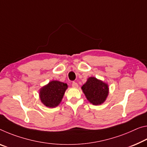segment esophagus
<instances>
[{
	"instance_id": "esophagus-1",
	"label": "esophagus",
	"mask_w": 147,
	"mask_h": 147,
	"mask_svg": "<svg viewBox=\"0 0 147 147\" xmlns=\"http://www.w3.org/2000/svg\"><path fill=\"white\" fill-rule=\"evenodd\" d=\"M72 86H73V87L74 88H78V84L76 83V82H73V83H72Z\"/></svg>"
}]
</instances>
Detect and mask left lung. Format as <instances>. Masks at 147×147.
<instances>
[{
	"instance_id": "obj_1",
	"label": "left lung",
	"mask_w": 147,
	"mask_h": 147,
	"mask_svg": "<svg viewBox=\"0 0 147 147\" xmlns=\"http://www.w3.org/2000/svg\"><path fill=\"white\" fill-rule=\"evenodd\" d=\"M82 90L87 99L94 105L103 103L109 94L108 84L95 77L88 78Z\"/></svg>"
}]
</instances>
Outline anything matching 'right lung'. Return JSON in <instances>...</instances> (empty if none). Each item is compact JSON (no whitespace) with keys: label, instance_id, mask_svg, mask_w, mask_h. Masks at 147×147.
Here are the masks:
<instances>
[{"label":"right lung","instance_id":"right-lung-1","mask_svg":"<svg viewBox=\"0 0 147 147\" xmlns=\"http://www.w3.org/2000/svg\"><path fill=\"white\" fill-rule=\"evenodd\" d=\"M68 88L66 83L53 80L40 90L39 95L44 105L53 108L61 103L65 91Z\"/></svg>","mask_w":147,"mask_h":147}]
</instances>
